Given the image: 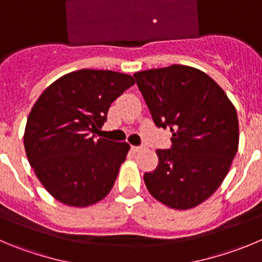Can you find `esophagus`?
<instances>
[{
	"label": "esophagus",
	"instance_id": "esophagus-1",
	"mask_svg": "<svg viewBox=\"0 0 262 262\" xmlns=\"http://www.w3.org/2000/svg\"><path fill=\"white\" fill-rule=\"evenodd\" d=\"M132 148H133L134 152H139V151H142L145 147H143V146H133Z\"/></svg>",
	"mask_w": 262,
	"mask_h": 262
}]
</instances>
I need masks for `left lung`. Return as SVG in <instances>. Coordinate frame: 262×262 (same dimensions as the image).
<instances>
[{
    "mask_svg": "<svg viewBox=\"0 0 262 262\" xmlns=\"http://www.w3.org/2000/svg\"><path fill=\"white\" fill-rule=\"evenodd\" d=\"M134 77L155 125L172 132L170 148L156 151L158 167L143 176L146 187L170 208H194L219 189L235 158V107L196 68L173 64Z\"/></svg>",
    "mask_w": 262,
    "mask_h": 262,
    "instance_id": "left-lung-1",
    "label": "left lung"
}]
</instances>
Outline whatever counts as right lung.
I'll use <instances>...</instances> for the list:
<instances>
[{"mask_svg": "<svg viewBox=\"0 0 262 262\" xmlns=\"http://www.w3.org/2000/svg\"><path fill=\"white\" fill-rule=\"evenodd\" d=\"M134 82L132 76L108 70L75 71L46 88L32 107L24 148L58 202L88 207L111 191L129 145L90 134L101 132L112 102Z\"/></svg>", "mask_w": 262, "mask_h": 262, "instance_id": "1", "label": "right lung"}]
</instances>
